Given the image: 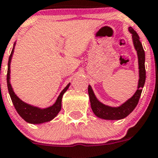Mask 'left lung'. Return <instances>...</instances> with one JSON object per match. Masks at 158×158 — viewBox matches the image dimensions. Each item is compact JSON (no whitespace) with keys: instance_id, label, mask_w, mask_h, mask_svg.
<instances>
[{"instance_id":"left-lung-1","label":"left lung","mask_w":158,"mask_h":158,"mask_svg":"<svg viewBox=\"0 0 158 158\" xmlns=\"http://www.w3.org/2000/svg\"><path fill=\"white\" fill-rule=\"evenodd\" d=\"M128 30L132 34V40L134 43L135 48L138 53L139 58V81L138 85V90L135 93L131 98L127 100L122 106L118 107H110L101 103L97 98L94 94L92 88L90 85L88 86V94L90 97V101L91 109L94 114L97 117L103 119L108 120H118L123 118H126L131 112L134 110L141 97L142 88L144 87L146 78V71L144 61H145V54H144V48H143L141 43L140 42L139 36L137 32L133 30L131 27L128 28Z\"/></svg>"}]
</instances>
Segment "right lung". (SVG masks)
Instances as JSON below:
<instances>
[{
	"label": "right lung",
	"mask_w": 158,
	"mask_h": 158,
	"mask_svg": "<svg viewBox=\"0 0 158 158\" xmlns=\"http://www.w3.org/2000/svg\"><path fill=\"white\" fill-rule=\"evenodd\" d=\"M15 45V44H14ZM14 46L13 48L12 52H11L10 55L8 60V68H7V74H6V83H7L8 91H9L10 96L11 100H12L13 104L15 107L16 110L18 113V114L25 120L26 122L32 124H40V123H45V122L51 121L52 119L55 118L58 113H59L61 109V99L62 96L66 90L69 87L70 84L66 86L65 88L61 92L60 95L58 96L56 102L53 104L52 106L48 107L46 109H40L37 107H34L32 106L29 105V104L24 103L22 100H19L17 97L13 90L12 87L10 83V61L12 58L13 53H14Z\"/></svg>",
	"instance_id": "obj_1"
}]
</instances>
